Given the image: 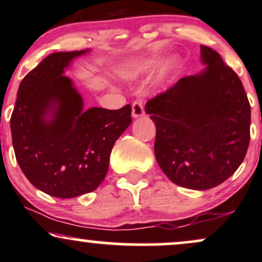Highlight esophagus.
I'll return each mask as SVG.
<instances>
[{
  "instance_id": "esophagus-1",
  "label": "esophagus",
  "mask_w": 262,
  "mask_h": 262,
  "mask_svg": "<svg viewBox=\"0 0 262 262\" xmlns=\"http://www.w3.org/2000/svg\"><path fill=\"white\" fill-rule=\"evenodd\" d=\"M144 115V107L142 101H135L132 104V116L134 118H140V116Z\"/></svg>"
}]
</instances>
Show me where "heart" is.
Masks as SVG:
<instances>
[{"mask_svg": "<svg viewBox=\"0 0 262 262\" xmlns=\"http://www.w3.org/2000/svg\"><path fill=\"white\" fill-rule=\"evenodd\" d=\"M143 69H148V66H143L142 70H143Z\"/></svg>", "mask_w": 262, "mask_h": 262, "instance_id": "1", "label": "heart"}]
</instances>
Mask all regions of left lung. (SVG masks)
I'll return each mask as SVG.
<instances>
[{
	"mask_svg": "<svg viewBox=\"0 0 262 262\" xmlns=\"http://www.w3.org/2000/svg\"><path fill=\"white\" fill-rule=\"evenodd\" d=\"M201 60L207 64L202 72L183 77L144 106L157 127L159 167L192 190L232 177L250 142V104L241 78L208 46L201 45Z\"/></svg>",
	"mask_w": 262,
	"mask_h": 262,
	"instance_id": "left-lung-1",
	"label": "left lung"
}]
</instances>
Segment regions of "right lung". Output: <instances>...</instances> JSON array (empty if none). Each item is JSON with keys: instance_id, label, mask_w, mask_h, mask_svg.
Listing matches in <instances>:
<instances>
[{"instance_id": "obj_1", "label": "right lung", "mask_w": 262, "mask_h": 262, "mask_svg": "<svg viewBox=\"0 0 262 262\" xmlns=\"http://www.w3.org/2000/svg\"><path fill=\"white\" fill-rule=\"evenodd\" d=\"M87 51L45 57L20 82L11 116L21 171L32 185L55 198L94 191L107 173L114 143L132 122L130 104L83 110L82 97L62 73Z\"/></svg>"}]
</instances>
